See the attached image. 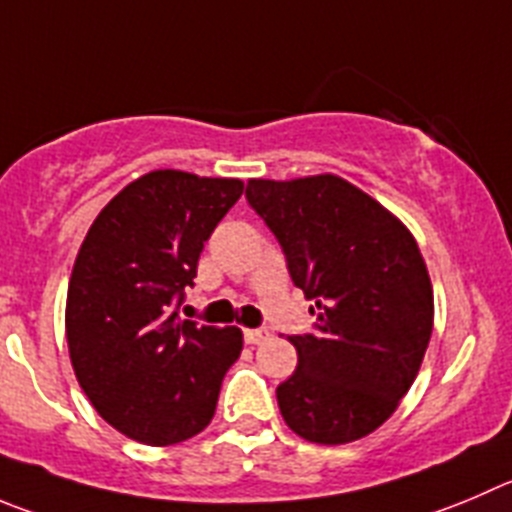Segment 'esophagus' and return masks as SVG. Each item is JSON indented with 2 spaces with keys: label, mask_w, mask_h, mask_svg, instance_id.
<instances>
[{
  "label": "esophagus",
  "mask_w": 512,
  "mask_h": 512,
  "mask_svg": "<svg viewBox=\"0 0 512 512\" xmlns=\"http://www.w3.org/2000/svg\"><path fill=\"white\" fill-rule=\"evenodd\" d=\"M267 338H270V328H267V326L247 328V331H245V341L250 343V346H257V343L267 341Z\"/></svg>",
  "instance_id": "obj_1"
}]
</instances>
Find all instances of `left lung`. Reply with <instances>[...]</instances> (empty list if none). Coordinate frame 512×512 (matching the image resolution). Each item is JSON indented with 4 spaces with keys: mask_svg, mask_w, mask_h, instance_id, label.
I'll return each instance as SVG.
<instances>
[{
    "mask_svg": "<svg viewBox=\"0 0 512 512\" xmlns=\"http://www.w3.org/2000/svg\"><path fill=\"white\" fill-rule=\"evenodd\" d=\"M247 204L283 247L295 288L313 300V331L288 336L298 369L278 386L285 424L315 444L374 432L414 384L434 298L409 229L333 174L250 179Z\"/></svg>",
    "mask_w": 512,
    "mask_h": 512,
    "instance_id": "1",
    "label": "left lung"
}]
</instances>
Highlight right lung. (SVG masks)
Returning a JSON list of instances; mask_svg holds the SVG:
<instances>
[{
  "mask_svg": "<svg viewBox=\"0 0 512 512\" xmlns=\"http://www.w3.org/2000/svg\"><path fill=\"white\" fill-rule=\"evenodd\" d=\"M240 179L151 171L118 191L80 245L68 288L70 361L95 412L154 447L202 432L242 351L240 328L181 318Z\"/></svg>",
  "mask_w": 512,
  "mask_h": 512,
  "instance_id": "1",
  "label": "right lung"
}]
</instances>
